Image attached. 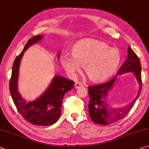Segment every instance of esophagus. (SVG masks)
I'll list each match as a JSON object with an SVG mask.
<instances>
[{
  "label": "esophagus",
  "instance_id": "34e87169",
  "mask_svg": "<svg viewBox=\"0 0 149 149\" xmlns=\"http://www.w3.org/2000/svg\"><path fill=\"white\" fill-rule=\"evenodd\" d=\"M82 86H83V85H82V84L80 83V82H79V81H76L75 83V87L76 89H78V88H79V87H81Z\"/></svg>",
  "mask_w": 149,
  "mask_h": 149
}]
</instances>
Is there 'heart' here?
<instances>
[{
    "instance_id": "heart-1",
    "label": "heart",
    "mask_w": 149,
    "mask_h": 149,
    "mask_svg": "<svg viewBox=\"0 0 149 149\" xmlns=\"http://www.w3.org/2000/svg\"><path fill=\"white\" fill-rule=\"evenodd\" d=\"M72 58H61L63 67L68 74L75 75L84 66L87 77L93 82H102L116 72L121 60L119 49L109 48L105 42L93 38L77 41L72 49Z\"/></svg>"
}]
</instances>
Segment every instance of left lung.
Returning a JSON list of instances; mask_svg holds the SVG:
<instances>
[{
  "mask_svg": "<svg viewBox=\"0 0 149 149\" xmlns=\"http://www.w3.org/2000/svg\"><path fill=\"white\" fill-rule=\"evenodd\" d=\"M133 72L139 84V89L136 97L128 105L123 107H113L108 104V93L111 90L118 75ZM141 82V65L136 54L130 46L128 47V56L120 68L114 78L107 83L88 87V95L90 97L88 105L89 114L93 123L103 125L112 124L123 118L131 111L140 95Z\"/></svg>",
  "mask_w": 149,
  "mask_h": 149,
  "instance_id": "1",
  "label": "left lung"
}]
</instances>
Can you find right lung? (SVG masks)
<instances>
[{
	"label": "right lung",
	"instance_id": "obj_1",
	"mask_svg": "<svg viewBox=\"0 0 149 149\" xmlns=\"http://www.w3.org/2000/svg\"><path fill=\"white\" fill-rule=\"evenodd\" d=\"M43 38L42 35H38L28 41L22 52L14 62L9 84L10 95L18 112L27 121L38 126L51 125L56 123L61 114L63 97L74 86V81L60 75H56L46 90L34 101L26 102L20 95L18 91V79L20 61L24 52ZM60 56L59 52L58 58Z\"/></svg>",
	"mask_w": 149,
	"mask_h": 149
}]
</instances>
